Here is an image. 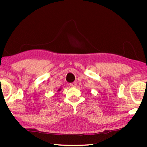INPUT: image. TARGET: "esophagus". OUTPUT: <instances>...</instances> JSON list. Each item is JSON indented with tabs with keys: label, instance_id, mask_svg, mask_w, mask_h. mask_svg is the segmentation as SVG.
<instances>
[{
	"label": "esophagus",
	"instance_id": "1",
	"mask_svg": "<svg viewBox=\"0 0 147 147\" xmlns=\"http://www.w3.org/2000/svg\"><path fill=\"white\" fill-rule=\"evenodd\" d=\"M69 85L71 87H75V86H77V83L76 82H73L72 83H70Z\"/></svg>",
	"mask_w": 147,
	"mask_h": 147
}]
</instances>
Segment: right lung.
Instances as JSON below:
<instances>
[{
    "label": "right lung",
    "instance_id": "1",
    "mask_svg": "<svg viewBox=\"0 0 147 147\" xmlns=\"http://www.w3.org/2000/svg\"><path fill=\"white\" fill-rule=\"evenodd\" d=\"M61 90V89H59V90H58V91H60Z\"/></svg>",
    "mask_w": 147,
    "mask_h": 147
}]
</instances>
